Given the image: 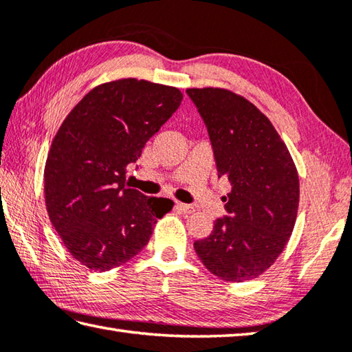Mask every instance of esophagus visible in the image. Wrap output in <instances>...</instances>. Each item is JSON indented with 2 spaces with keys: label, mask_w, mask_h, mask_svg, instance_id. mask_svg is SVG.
Masks as SVG:
<instances>
[{
  "label": "esophagus",
  "mask_w": 352,
  "mask_h": 352,
  "mask_svg": "<svg viewBox=\"0 0 352 352\" xmlns=\"http://www.w3.org/2000/svg\"><path fill=\"white\" fill-rule=\"evenodd\" d=\"M176 208L179 211H182V213H193V211H195L193 205H188V204H184V202H176Z\"/></svg>",
  "instance_id": "obj_1"
}]
</instances>
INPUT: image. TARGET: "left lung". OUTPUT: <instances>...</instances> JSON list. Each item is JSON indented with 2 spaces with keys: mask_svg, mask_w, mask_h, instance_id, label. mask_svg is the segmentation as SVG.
<instances>
[{
  "mask_svg": "<svg viewBox=\"0 0 352 352\" xmlns=\"http://www.w3.org/2000/svg\"><path fill=\"white\" fill-rule=\"evenodd\" d=\"M208 129L227 217L195 251L211 274L245 282L265 273L280 256L299 210V175L270 119L247 98L219 87L187 89Z\"/></svg>",
  "mask_w": 352,
  "mask_h": 352,
  "instance_id": "obj_1",
  "label": "left lung"
}]
</instances>
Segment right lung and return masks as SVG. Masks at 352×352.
I'll return each mask as SVG.
<instances>
[{"mask_svg": "<svg viewBox=\"0 0 352 352\" xmlns=\"http://www.w3.org/2000/svg\"><path fill=\"white\" fill-rule=\"evenodd\" d=\"M170 85L122 78L91 89L53 138L44 167L45 208L73 258L94 271L121 267L173 208L125 187L130 164L182 102Z\"/></svg>", "mask_w": 352, "mask_h": 352, "instance_id": "obj_1", "label": "right lung"}]
</instances>
